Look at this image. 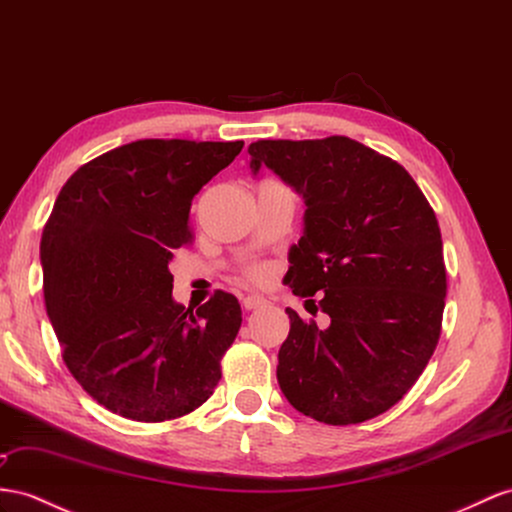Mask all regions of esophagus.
Here are the masks:
<instances>
[{
  "mask_svg": "<svg viewBox=\"0 0 512 512\" xmlns=\"http://www.w3.org/2000/svg\"><path fill=\"white\" fill-rule=\"evenodd\" d=\"M261 305H266V298H264V296L248 294V296L242 298V307H244L246 311H253V309H257V307H261Z\"/></svg>",
  "mask_w": 512,
  "mask_h": 512,
  "instance_id": "obj_1",
  "label": "esophagus"
}]
</instances>
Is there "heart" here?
<instances>
[{
    "label": "heart",
    "mask_w": 512,
    "mask_h": 512,
    "mask_svg": "<svg viewBox=\"0 0 512 512\" xmlns=\"http://www.w3.org/2000/svg\"><path fill=\"white\" fill-rule=\"evenodd\" d=\"M251 277H253V279H261V277H264V270H261V268H253V270H251Z\"/></svg>",
    "instance_id": "b5f03b06"
}]
</instances>
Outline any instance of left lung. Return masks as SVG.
<instances>
[{"label": "left lung", "mask_w": 512, "mask_h": 512, "mask_svg": "<svg viewBox=\"0 0 512 512\" xmlns=\"http://www.w3.org/2000/svg\"><path fill=\"white\" fill-rule=\"evenodd\" d=\"M248 153L253 175L266 166L303 196L305 229L285 279L296 296L324 291L319 307L331 318L318 329L285 309L281 391L333 426L385 413L439 342L445 266L435 212L398 162L346 136L259 140Z\"/></svg>", "instance_id": "left-lung-1"}]
</instances>
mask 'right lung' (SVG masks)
I'll use <instances>...</instances> for the list:
<instances>
[{"label": "right lung", "instance_id": "right-lung-1", "mask_svg": "<svg viewBox=\"0 0 512 512\" xmlns=\"http://www.w3.org/2000/svg\"><path fill=\"white\" fill-rule=\"evenodd\" d=\"M242 147L136 140L77 168L58 194L41 240L47 316L75 381L116 415L175 419L220 381L238 298L216 292L186 309L168 264L192 240L194 194Z\"/></svg>", "mask_w": 512, "mask_h": 512}]
</instances>
